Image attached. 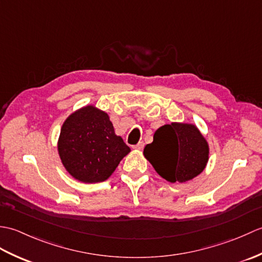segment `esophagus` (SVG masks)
<instances>
[{"mask_svg": "<svg viewBox=\"0 0 262 262\" xmlns=\"http://www.w3.org/2000/svg\"><path fill=\"white\" fill-rule=\"evenodd\" d=\"M133 148L134 149H137V151H142V149L144 148V143L143 142H138L136 145L133 146Z\"/></svg>", "mask_w": 262, "mask_h": 262, "instance_id": "esophagus-1", "label": "esophagus"}]
</instances>
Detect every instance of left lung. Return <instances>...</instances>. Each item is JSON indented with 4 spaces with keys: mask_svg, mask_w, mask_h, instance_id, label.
Returning a JSON list of instances; mask_svg holds the SVG:
<instances>
[{
    "mask_svg": "<svg viewBox=\"0 0 262 262\" xmlns=\"http://www.w3.org/2000/svg\"><path fill=\"white\" fill-rule=\"evenodd\" d=\"M208 154V144L198 128L179 122L160 127L153 142L144 148L155 171L172 183L186 182L202 173Z\"/></svg>",
    "mask_w": 262,
    "mask_h": 262,
    "instance_id": "left-lung-1",
    "label": "left lung"
}]
</instances>
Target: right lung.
Masks as SVG:
<instances>
[{
  "instance_id": "add662e5",
  "label": "right lung",
  "mask_w": 262,
  "mask_h": 262,
  "mask_svg": "<svg viewBox=\"0 0 262 262\" xmlns=\"http://www.w3.org/2000/svg\"><path fill=\"white\" fill-rule=\"evenodd\" d=\"M129 152L122 138L115 134L109 116L93 105L72 114L60 129V160L69 173L82 182L107 180Z\"/></svg>"
}]
</instances>
